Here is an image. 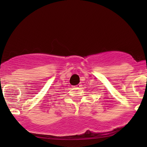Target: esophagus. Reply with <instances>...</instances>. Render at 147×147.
Instances as JSON below:
<instances>
[{
	"instance_id": "obj_1",
	"label": "esophagus",
	"mask_w": 147,
	"mask_h": 147,
	"mask_svg": "<svg viewBox=\"0 0 147 147\" xmlns=\"http://www.w3.org/2000/svg\"><path fill=\"white\" fill-rule=\"evenodd\" d=\"M80 86H80V85H79V84H78V85H76V86H74V87H75V88H79L80 87Z\"/></svg>"
}]
</instances>
